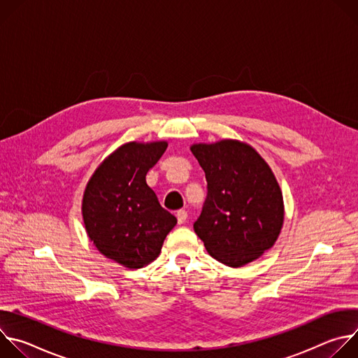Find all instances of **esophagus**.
Wrapping results in <instances>:
<instances>
[{"mask_svg":"<svg viewBox=\"0 0 358 358\" xmlns=\"http://www.w3.org/2000/svg\"><path fill=\"white\" fill-rule=\"evenodd\" d=\"M177 221H178V224H184L185 221H187V217H188V214H187V211H184V210H180V211H177Z\"/></svg>","mask_w":358,"mask_h":358,"instance_id":"esophagus-1","label":"esophagus"}]
</instances>
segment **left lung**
I'll return each instance as SVG.
<instances>
[{"mask_svg": "<svg viewBox=\"0 0 358 358\" xmlns=\"http://www.w3.org/2000/svg\"><path fill=\"white\" fill-rule=\"evenodd\" d=\"M206 173L208 195L194 231L214 259L241 268L271 249L283 227L278 180L248 143L224 138L189 147Z\"/></svg>", "mask_w": 358, "mask_h": 358, "instance_id": "1", "label": "left lung"}]
</instances>
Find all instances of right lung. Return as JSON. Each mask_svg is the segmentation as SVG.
Masks as SVG:
<instances>
[{
	"label": "right lung",
	"mask_w": 358,
	"mask_h": 358,
	"mask_svg": "<svg viewBox=\"0 0 358 358\" xmlns=\"http://www.w3.org/2000/svg\"><path fill=\"white\" fill-rule=\"evenodd\" d=\"M167 145V141L120 145L99 164L83 192L82 217L89 239L101 255L129 269L155 261L177 224L145 182L147 171Z\"/></svg>",
	"instance_id": "add662e5"
}]
</instances>
